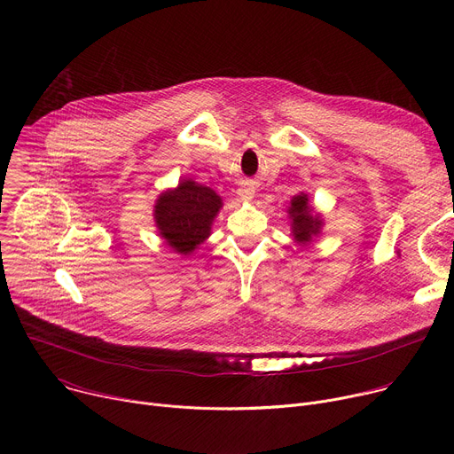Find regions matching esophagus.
<instances>
[{
	"label": "esophagus",
	"instance_id": "1",
	"mask_svg": "<svg viewBox=\"0 0 454 454\" xmlns=\"http://www.w3.org/2000/svg\"><path fill=\"white\" fill-rule=\"evenodd\" d=\"M237 193H239V198H240L242 201H251L253 196H254V190H253L251 186H240V188L237 190Z\"/></svg>",
	"mask_w": 454,
	"mask_h": 454
}]
</instances>
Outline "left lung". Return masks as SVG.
I'll list each match as a JSON object with an SVG mask.
<instances>
[{
	"mask_svg": "<svg viewBox=\"0 0 454 454\" xmlns=\"http://www.w3.org/2000/svg\"><path fill=\"white\" fill-rule=\"evenodd\" d=\"M291 219V231L298 244H307L321 231L323 219L319 214H314V208L309 203L307 193H298L291 200V207L287 210Z\"/></svg>",
	"mask_w": 454,
	"mask_h": 454,
	"instance_id": "left-lung-1",
	"label": "left lung"
}]
</instances>
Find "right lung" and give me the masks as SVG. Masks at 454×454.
<instances>
[{"mask_svg": "<svg viewBox=\"0 0 454 454\" xmlns=\"http://www.w3.org/2000/svg\"><path fill=\"white\" fill-rule=\"evenodd\" d=\"M221 207L223 200L210 186L183 179L156 200L154 223L176 253L190 254L210 237Z\"/></svg>", "mask_w": 454, "mask_h": 454, "instance_id": "obj_1", "label": "right lung"}]
</instances>
